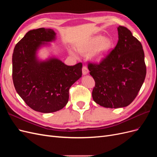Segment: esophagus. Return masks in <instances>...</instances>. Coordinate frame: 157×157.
Listing matches in <instances>:
<instances>
[{"instance_id":"esophagus-1","label":"esophagus","mask_w":157,"mask_h":157,"mask_svg":"<svg viewBox=\"0 0 157 157\" xmlns=\"http://www.w3.org/2000/svg\"><path fill=\"white\" fill-rule=\"evenodd\" d=\"M82 71L83 75H86L88 74V73H89V71H88V68L86 67V66H83Z\"/></svg>"}]
</instances>
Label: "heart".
<instances>
[{"mask_svg":"<svg viewBox=\"0 0 157 157\" xmlns=\"http://www.w3.org/2000/svg\"><path fill=\"white\" fill-rule=\"evenodd\" d=\"M113 46V41L111 38L98 35L79 44L77 49L83 54H87L90 52V59L95 63H101L107 58ZM69 52L71 56H78L77 52L73 49H69Z\"/></svg>","mask_w":157,"mask_h":157,"instance_id":"1","label":"heart"}]
</instances>
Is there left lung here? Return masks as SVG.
<instances>
[{
	"instance_id": "1",
	"label": "left lung",
	"mask_w": 157,
	"mask_h": 157,
	"mask_svg": "<svg viewBox=\"0 0 157 157\" xmlns=\"http://www.w3.org/2000/svg\"><path fill=\"white\" fill-rule=\"evenodd\" d=\"M118 43L99 65L88 64L96 82L94 101L106 108H121L134 101L146 76L145 55L141 42L126 27L117 28Z\"/></svg>"
}]
</instances>
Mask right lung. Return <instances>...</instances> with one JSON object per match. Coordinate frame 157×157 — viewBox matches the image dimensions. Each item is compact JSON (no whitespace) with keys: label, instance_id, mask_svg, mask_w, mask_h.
<instances>
[{"label":"right lung","instance_id":"add662e5","mask_svg":"<svg viewBox=\"0 0 157 157\" xmlns=\"http://www.w3.org/2000/svg\"><path fill=\"white\" fill-rule=\"evenodd\" d=\"M56 40L52 29L27 32L16 45L12 54L14 87L27 105L44 113L58 111L69 100L70 87L82 77V63L65 65L54 56L40 59L38 53Z\"/></svg>","mask_w":157,"mask_h":157}]
</instances>
